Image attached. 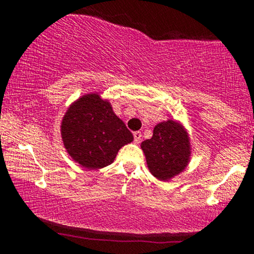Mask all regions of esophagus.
<instances>
[{"label":"esophagus","mask_w":254,"mask_h":254,"mask_svg":"<svg viewBox=\"0 0 254 254\" xmlns=\"http://www.w3.org/2000/svg\"><path fill=\"white\" fill-rule=\"evenodd\" d=\"M133 141H135L136 143H139V142L142 141L141 131H135V132H133Z\"/></svg>","instance_id":"obj_1"}]
</instances>
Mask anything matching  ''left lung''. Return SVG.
I'll use <instances>...</instances> for the list:
<instances>
[{
	"instance_id": "obj_1",
	"label": "left lung",
	"mask_w": 254,
	"mask_h": 254,
	"mask_svg": "<svg viewBox=\"0 0 254 254\" xmlns=\"http://www.w3.org/2000/svg\"><path fill=\"white\" fill-rule=\"evenodd\" d=\"M148 168L154 177L167 180L186 167L190 156V142L182 125L173 121L154 127L153 137L141 144Z\"/></svg>"
}]
</instances>
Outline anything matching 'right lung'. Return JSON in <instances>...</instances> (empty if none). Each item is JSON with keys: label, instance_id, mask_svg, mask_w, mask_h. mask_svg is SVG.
<instances>
[{"label": "right lung", "instance_id": "add662e5", "mask_svg": "<svg viewBox=\"0 0 254 254\" xmlns=\"http://www.w3.org/2000/svg\"><path fill=\"white\" fill-rule=\"evenodd\" d=\"M61 131L70 156L89 170L112 164L118 150L133 139L124 122L98 94H87L72 104Z\"/></svg>", "mask_w": 254, "mask_h": 254}]
</instances>
